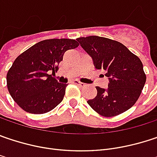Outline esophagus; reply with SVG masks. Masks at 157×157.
I'll list each match as a JSON object with an SVG mask.
<instances>
[{
  "mask_svg": "<svg viewBox=\"0 0 157 157\" xmlns=\"http://www.w3.org/2000/svg\"><path fill=\"white\" fill-rule=\"evenodd\" d=\"M72 82L73 83H75V84H76V85H79V86H81V87H83V86H85V83H83V82H80L79 80H73L72 81Z\"/></svg>",
  "mask_w": 157,
  "mask_h": 157,
  "instance_id": "obj_1",
  "label": "esophagus"
}]
</instances>
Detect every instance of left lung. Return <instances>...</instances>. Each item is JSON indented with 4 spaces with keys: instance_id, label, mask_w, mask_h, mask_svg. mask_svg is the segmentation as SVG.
<instances>
[{
    "instance_id": "obj_1",
    "label": "left lung",
    "mask_w": 157,
    "mask_h": 157,
    "mask_svg": "<svg viewBox=\"0 0 157 157\" xmlns=\"http://www.w3.org/2000/svg\"><path fill=\"white\" fill-rule=\"evenodd\" d=\"M92 59L96 69H103L108 88L96 87L97 96L87 102L99 115L111 117L130 109L146 82L142 62L124 44L114 40L88 36L76 39Z\"/></svg>"
}]
</instances>
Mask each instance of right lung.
Wrapping results in <instances>:
<instances>
[{"instance_id": "obj_1", "label": "right lung", "mask_w": 157, "mask_h": 157, "mask_svg": "<svg viewBox=\"0 0 157 157\" xmlns=\"http://www.w3.org/2000/svg\"><path fill=\"white\" fill-rule=\"evenodd\" d=\"M78 45L75 40L50 39L20 54L7 74L8 90L15 102L30 114H44L58 106L67 84L49 74L59 69L66 51Z\"/></svg>"}]
</instances>
